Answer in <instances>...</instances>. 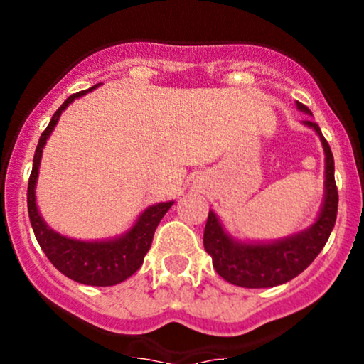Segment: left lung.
Listing matches in <instances>:
<instances>
[{"label": "left lung", "mask_w": 364, "mask_h": 364, "mask_svg": "<svg viewBox=\"0 0 364 364\" xmlns=\"http://www.w3.org/2000/svg\"><path fill=\"white\" fill-rule=\"evenodd\" d=\"M301 112L311 116L306 105L296 102ZM318 135L324 148V199L317 218L306 229L273 241H241L223 229L215 211H209L204 229V248L211 255L216 273L232 285L247 289L277 287L303 273L321 253L336 222L338 190L331 148L314 121H303Z\"/></svg>", "instance_id": "obj_1"}]
</instances>
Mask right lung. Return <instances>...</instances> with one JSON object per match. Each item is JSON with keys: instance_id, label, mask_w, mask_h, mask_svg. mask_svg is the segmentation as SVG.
I'll list each match as a JSON object with an SVG mask.
<instances>
[{"instance_id": "right-lung-1", "label": "right lung", "mask_w": 364, "mask_h": 364, "mask_svg": "<svg viewBox=\"0 0 364 364\" xmlns=\"http://www.w3.org/2000/svg\"><path fill=\"white\" fill-rule=\"evenodd\" d=\"M98 86L100 84H95L90 90L79 91V93L68 97L63 102V105L54 112L50 123L40 135L35 159H33V171L28 183V213L40 248L58 271H61L65 277H68L73 282H79V284L109 287V285L121 284L127 278H130L142 266L146 253L153 243L156 227H159L165 213L174 204V200L148 205L127 232L114 237H105V240L84 241L63 236V234L56 232L53 227L47 225L46 220L42 218V213L38 211V204H36V181H38V168L47 139L53 134L54 127L58 124L65 109L73 100L97 90Z\"/></svg>"}]
</instances>
